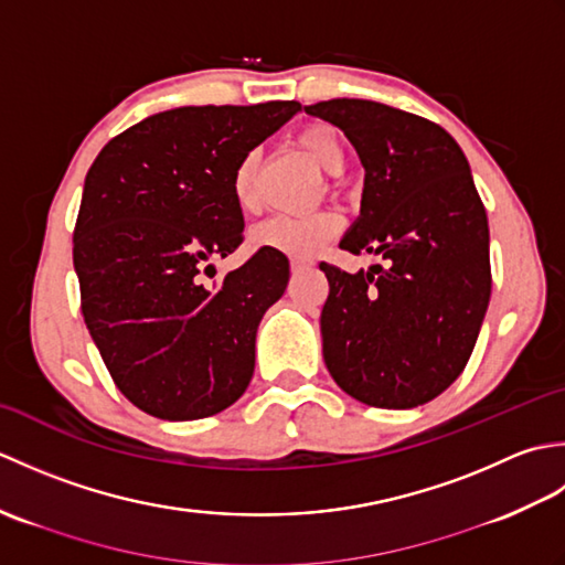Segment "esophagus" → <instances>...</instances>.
<instances>
[{
    "label": "esophagus",
    "mask_w": 565,
    "mask_h": 565,
    "mask_svg": "<svg viewBox=\"0 0 565 565\" xmlns=\"http://www.w3.org/2000/svg\"><path fill=\"white\" fill-rule=\"evenodd\" d=\"M310 267H313V264L306 262V259H291V271H294V274L306 271V269H310Z\"/></svg>",
    "instance_id": "esophagus-1"
}]
</instances>
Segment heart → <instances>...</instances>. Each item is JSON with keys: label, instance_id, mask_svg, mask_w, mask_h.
I'll list each match as a JSON object with an SVG mask.
<instances>
[{"label": "heart", "instance_id": "1", "mask_svg": "<svg viewBox=\"0 0 565 565\" xmlns=\"http://www.w3.org/2000/svg\"><path fill=\"white\" fill-rule=\"evenodd\" d=\"M301 148L310 154L322 172L340 174L347 150L340 134L330 126H310L298 136ZM231 191L243 211H255L259 203L257 191V158L245 154L235 164L231 177ZM340 231V218L332 211H313L306 215H271L249 231V243L257 249L281 252L289 257H313L316 252Z\"/></svg>", "mask_w": 565, "mask_h": 565}]
</instances>
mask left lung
<instances>
[{
	"instance_id": "8db88e82",
	"label": "left lung",
	"mask_w": 565,
	"mask_h": 565,
	"mask_svg": "<svg viewBox=\"0 0 565 565\" xmlns=\"http://www.w3.org/2000/svg\"><path fill=\"white\" fill-rule=\"evenodd\" d=\"M306 114L338 126L364 167L359 218L340 247L386 267L342 271L320 313L334 383L371 407H417L459 379L490 301V235L466 154L441 126L369 99Z\"/></svg>"
}]
</instances>
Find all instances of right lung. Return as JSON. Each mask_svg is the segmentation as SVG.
Listing matches in <instances>:
<instances>
[{"label": "right lung", "instance_id": "right-lung-1", "mask_svg": "<svg viewBox=\"0 0 565 565\" xmlns=\"http://www.w3.org/2000/svg\"><path fill=\"white\" fill-rule=\"evenodd\" d=\"M298 111L182 106L124 130L89 167L72 249L82 316L142 413L209 417L249 386L259 320L286 291L289 259L259 249L211 289L201 271L243 243L235 164Z\"/></svg>", "mask_w": 565, "mask_h": 565}]
</instances>
